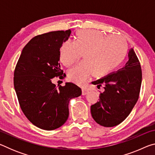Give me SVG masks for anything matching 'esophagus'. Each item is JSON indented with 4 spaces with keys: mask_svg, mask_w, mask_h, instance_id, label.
Segmentation results:
<instances>
[{
    "mask_svg": "<svg viewBox=\"0 0 155 155\" xmlns=\"http://www.w3.org/2000/svg\"><path fill=\"white\" fill-rule=\"evenodd\" d=\"M88 92H89V91H88L87 90H86V89H85V88H83V89H82V95L85 96V95H86V94H87Z\"/></svg>",
    "mask_w": 155,
    "mask_h": 155,
    "instance_id": "obj_1",
    "label": "esophagus"
}]
</instances>
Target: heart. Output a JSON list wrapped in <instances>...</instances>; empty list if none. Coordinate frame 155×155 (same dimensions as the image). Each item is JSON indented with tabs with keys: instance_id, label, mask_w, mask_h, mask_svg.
Masks as SVG:
<instances>
[{
	"instance_id": "1",
	"label": "heart",
	"mask_w": 155,
	"mask_h": 155,
	"mask_svg": "<svg viewBox=\"0 0 155 155\" xmlns=\"http://www.w3.org/2000/svg\"><path fill=\"white\" fill-rule=\"evenodd\" d=\"M127 52V40L122 36H105L96 30H82L75 41H65L60 48V60L66 66L77 62L85 52V61L69 70V79L83 85L96 73L102 77L121 64Z\"/></svg>"
}]
</instances>
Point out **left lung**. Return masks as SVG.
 Returning a JSON list of instances; mask_svg holds the SVG:
<instances>
[{"mask_svg":"<svg viewBox=\"0 0 155 155\" xmlns=\"http://www.w3.org/2000/svg\"><path fill=\"white\" fill-rule=\"evenodd\" d=\"M128 56L121 69L92 82L97 87L104 85L100 101L91 106V116L103 127H115L124 121L138 100L142 78L140 63L133 48Z\"/></svg>","mask_w":155,"mask_h":155,"instance_id":"left-lung-1","label":"left lung"}]
</instances>
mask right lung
I'll list each match as a JSON object with an SVG mask.
<instances>
[{
  "mask_svg": "<svg viewBox=\"0 0 155 155\" xmlns=\"http://www.w3.org/2000/svg\"><path fill=\"white\" fill-rule=\"evenodd\" d=\"M71 30L52 31L37 35L28 41L14 71V84L21 109L28 120L46 130L62 126L69 115L70 100L81 95V89L72 83L56 85L52 78L64 72L59 64L60 48Z\"/></svg>",
  "mask_w": 155,
  "mask_h": 155,
  "instance_id": "1",
  "label": "right lung"
}]
</instances>
